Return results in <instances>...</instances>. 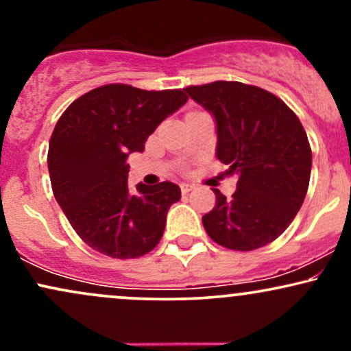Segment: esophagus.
Returning a JSON list of instances; mask_svg holds the SVG:
<instances>
[{
	"label": "esophagus",
	"instance_id": "1",
	"mask_svg": "<svg viewBox=\"0 0 351 351\" xmlns=\"http://www.w3.org/2000/svg\"><path fill=\"white\" fill-rule=\"evenodd\" d=\"M180 188H181V193H183V195H186V193L191 191V189H195V184H191V183H181Z\"/></svg>",
	"mask_w": 351,
	"mask_h": 351
}]
</instances>
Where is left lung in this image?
I'll list each match as a JSON object with an SVG mask.
<instances>
[{
    "mask_svg": "<svg viewBox=\"0 0 351 351\" xmlns=\"http://www.w3.org/2000/svg\"><path fill=\"white\" fill-rule=\"evenodd\" d=\"M184 92L215 117L216 155L237 175L231 199L215 189L216 206L203 216L215 243L254 251L279 237L304 203L312 150L299 117L279 97L243 82L191 86Z\"/></svg>",
    "mask_w": 351,
    "mask_h": 351,
    "instance_id": "8db88e82",
    "label": "left lung"
}]
</instances>
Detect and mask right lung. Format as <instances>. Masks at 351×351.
<instances>
[{"label": "right lung", "mask_w": 351, "mask_h": 351, "mask_svg": "<svg viewBox=\"0 0 351 351\" xmlns=\"http://www.w3.org/2000/svg\"><path fill=\"white\" fill-rule=\"evenodd\" d=\"M175 90H142L108 84L71 104L49 140L52 191L80 239L114 259H134L162 239L168 209L181 198L178 184L138 183L128 189L130 153L184 106Z\"/></svg>", "instance_id": "1"}]
</instances>
